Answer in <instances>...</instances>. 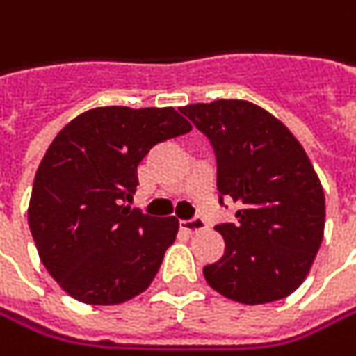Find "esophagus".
Returning <instances> with one entry per match:
<instances>
[{"label": "esophagus", "mask_w": 356, "mask_h": 356, "mask_svg": "<svg viewBox=\"0 0 356 356\" xmlns=\"http://www.w3.org/2000/svg\"><path fill=\"white\" fill-rule=\"evenodd\" d=\"M182 226V230H186V232H200V230H204L206 228V222L200 218V216H196V218H190V220H182L180 222Z\"/></svg>", "instance_id": "esophagus-1"}]
</instances>
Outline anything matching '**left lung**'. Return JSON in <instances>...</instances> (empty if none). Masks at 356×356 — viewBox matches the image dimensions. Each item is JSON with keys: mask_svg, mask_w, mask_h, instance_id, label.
<instances>
[{"mask_svg": "<svg viewBox=\"0 0 356 356\" xmlns=\"http://www.w3.org/2000/svg\"><path fill=\"white\" fill-rule=\"evenodd\" d=\"M180 112L212 142L220 194L240 204L236 222L216 226L226 248L204 266L206 282L242 305L293 294L325 234V192L305 148L278 118L246 99Z\"/></svg>", "mask_w": 356, "mask_h": 356, "instance_id": "8db88e82", "label": "left lung"}]
</instances>
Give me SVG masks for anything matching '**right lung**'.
<instances>
[{"label": "right lung", "instance_id": "add662e5", "mask_svg": "<svg viewBox=\"0 0 356 356\" xmlns=\"http://www.w3.org/2000/svg\"><path fill=\"white\" fill-rule=\"evenodd\" d=\"M192 130L174 108H92L65 124L35 172L27 222L40 260L70 296L120 305L152 284L176 216L132 210L152 146Z\"/></svg>", "mask_w": 356, "mask_h": 356}]
</instances>
